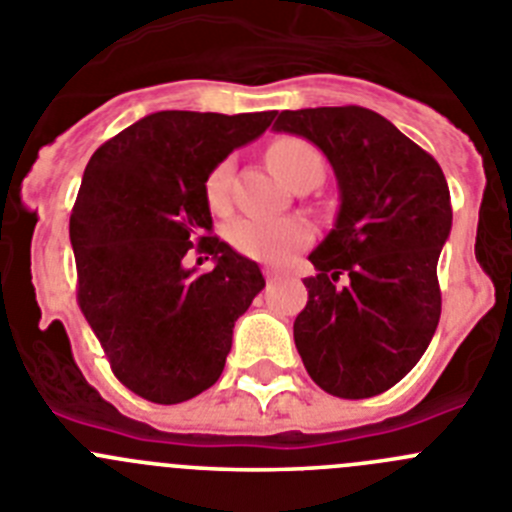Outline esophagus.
Masks as SVG:
<instances>
[{"mask_svg":"<svg viewBox=\"0 0 512 512\" xmlns=\"http://www.w3.org/2000/svg\"><path fill=\"white\" fill-rule=\"evenodd\" d=\"M283 278H288L285 272L275 270V267H265V280H267V283H278V280H283Z\"/></svg>","mask_w":512,"mask_h":512,"instance_id":"esophagus-1","label":"esophagus"}]
</instances>
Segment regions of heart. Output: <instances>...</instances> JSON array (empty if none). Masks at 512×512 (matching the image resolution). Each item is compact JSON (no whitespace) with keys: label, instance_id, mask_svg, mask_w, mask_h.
Here are the masks:
<instances>
[{"label":"heart","instance_id":"obj_1","mask_svg":"<svg viewBox=\"0 0 512 512\" xmlns=\"http://www.w3.org/2000/svg\"><path fill=\"white\" fill-rule=\"evenodd\" d=\"M267 161L272 171L290 186L305 176H323V154L310 141L298 136H283L267 148ZM207 202L214 212L229 207L232 194V161H219L207 176ZM313 237V229L300 217H265V214H245L229 222L227 240L242 255L262 262H288L298 250H303Z\"/></svg>","mask_w":512,"mask_h":512}]
</instances>
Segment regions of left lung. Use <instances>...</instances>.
<instances>
[{"label":"left lung","mask_w":512,"mask_h":512,"mask_svg":"<svg viewBox=\"0 0 512 512\" xmlns=\"http://www.w3.org/2000/svg\"><path fill=\"white\" fill-rule=\"evenodd\" d=\"M272 128L321 148L341 199L308 255L318 275L303 280L295 348L323 391L369 399L404 379L437 331L450 186L424 148L361 105L283 111Z\"/></svg>","instance_id":"1"}]
</instances>
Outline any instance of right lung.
Masks as SVG:
<instances>
[{
	"instance_id": "right-lung-1",
	"label": "right lung",
	"mask_w": 512,
	"mask_h": 512,
	"mask_svg": "<svg viewBox=\"0 0 512 512\" xmlns=\"http://www.w3.org/2000/svg\"><path fill=\"white\" fill-rule=\"evenodd\" d=\"M272 118L151 113L85 166L70 214L80 310L118 381L154 404H179L222 376L234 321L265 288L257 262L209 237L204 184ZM189 249L212 254L213 270L186 268Z\"/></svg>"
}]
</instances>
